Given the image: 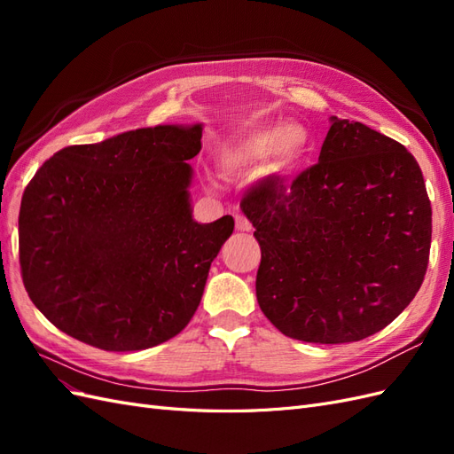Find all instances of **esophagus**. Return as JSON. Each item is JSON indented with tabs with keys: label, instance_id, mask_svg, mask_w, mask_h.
Segmentation results:
<instances>
[{
	"label": "esophagus",
	"instance_id": "1",
	"mask_svg": "<svg viewBox=\"0 0 454 454\" xmlns=\"http://www.w3.org/2000/svg\"><path fill=\"white\" fill-rule=\"evenodd\" d=\"M235 223H237V231H240V232H250L252 231L250 219L246 217V215H242V214L235 215Z\"/></svg>",
	"mask_w": 454,
	"mask_h": 454
}]
</instances>
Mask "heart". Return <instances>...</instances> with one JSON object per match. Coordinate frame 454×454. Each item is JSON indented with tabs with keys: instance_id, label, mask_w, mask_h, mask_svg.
Segmentation results:
<instances>
[{
	"instance_id": "b5f03b06",
	"label": "heart",
	"mask_w": 454,
	"mask_h": 454,
	"mask_svg": "<svg viewBox=\"0 0 454 454\" xmlns=\"http://www.w3.org/2000/svg\"><path fill=\"white\" fill-rule=\"evenodd\" d=\"M309 136L292 121L252 122L219 147L217 162L227 174H237L265 162L267 176L292 174L305 160Z\"/></svg>"
}]
</instances>
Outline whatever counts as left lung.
<instances>
[{"label":"left lung","mask_w":454,"mask_h":454,"mask_svg":"<svg viewBox=\"0 0 454 454\" xmlns=\"http://www.w3.org/2000/svg\"><path fill=\"white\" fill-rule=\"evenodd\" d=\"M318 162L240 208L261 246L257 303L286 337L318 345L387 327L420 290L432 206L419 162L388 136L329 117Z\"/></svg>","instance_id":"8db88e82"}]
</instances>
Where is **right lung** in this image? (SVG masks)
Segmentation results:
<instances>
[{
    "label": "right lung",
    "instance_id": "add662e5",
    "mask_svg": "<svg viewBox=\"0 0 454 454\" xmlns=\"http://www.w3.org/2000/svg\"><path fill=\"white\" fill-rule=\"evenodd\" d=\"M202 127L159 125L70 145L19 214L22 282L60 332L109 352L157 347L193 318L235 219L197 223L187 164Z\"/></svg>",
    "mask_w": 454,
    "mask_h": 454
}]
</instances>
